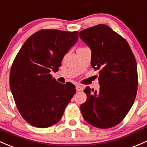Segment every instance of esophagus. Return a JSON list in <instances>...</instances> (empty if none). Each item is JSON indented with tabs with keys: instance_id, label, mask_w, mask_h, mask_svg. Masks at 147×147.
Wrapping results in <instances>:
<instances>
[{
	"instance_id": "esophagus-1",
	"label": "esophagus",
	"mask_w": 147,
	"mask_h": 147,
	"mask_svg": "<svg viewBox=\"0 0 147 147\" xmlns=\"http://www.w3.org/2000/svg\"><path fill=\"white\" fill-rule=\"evenodd\" d=\"M76 89L77 92H80L82 90V87L79 85H76Z\"/></svg>"
}]
</instances>
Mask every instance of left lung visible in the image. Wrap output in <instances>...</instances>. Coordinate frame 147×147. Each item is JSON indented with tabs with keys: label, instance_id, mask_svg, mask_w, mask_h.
Instances as JSON below:
<instances>
[{
	"label": "left lung",
	"instance_id": "1",
	"mask_svg": "<svg viewBox=\"0 0 147 147\" xmlns=\"http://www.w3.org/2000/svg\"><path fill=\"white\" fill-rule=\"evenodd\" d=\"M79 37L92 52L91 65L98 69L99 91L86 87L85 103L80 110L93 126L108 128L126 117L136 98L138 70L135 56L128 42L104 24L85 29Z\"/></svg>",
	"mask_w": 147,
	"mask_h": 147
}]
</instances>
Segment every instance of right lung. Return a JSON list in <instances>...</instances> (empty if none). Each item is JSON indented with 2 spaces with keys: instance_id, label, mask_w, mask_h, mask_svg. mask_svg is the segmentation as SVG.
I'll return each instance as SVG.
<instances>
[{
  "instance_id": "1",
  "label": "right lung",
  "mask_w": 147,
  "mask_h": 147,
  "mask_svg": "<svg viewBox=\"0 0 147 147\" xmlns=\"http://www.w3.org/2000/svg\"><path fill=\"white\" fill-rule=\"evenodd\" d=\"M78 39V31L42 30L31 35L16 55L9 86L19 113L32 126L48 128L58 122L75 94L74 84H61L50 72L59 70Z\"/></svg>"
}]
</instances>
